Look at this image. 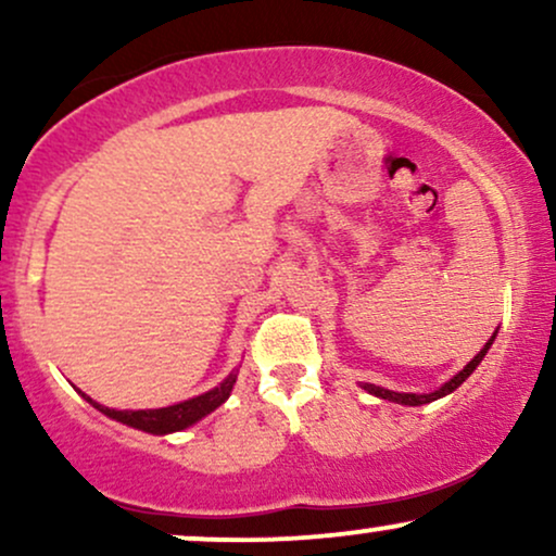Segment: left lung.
I'll list each match as a JSON object with an SVG mask.
<instances>
[{"instance_id": "left-lung-1", "label": "left lung", "mask_w": 556, "mask_h": 556, "mask_svg": "<svg viewBox=\"0 0 556 556\" xmlns=\"http://www.w3.org/2000/svg\"><path fill=\"white\" fill-rule=\"evenodd\" d=\"M494 337H496V331H494ZM494 337H491V340L483 344V350L481 353L476 355L473 361L468 363V366L463 368L460 374H455L452 376L450 381H446V384H442L437 389V392H429V394H413V392H392V389H384V387H376V384H363V389H366V392H371V394H376V397H381V400H389V402H400V405H426V402H433V400H439V397H444V394H450V392H455L457 387L463 384L465 379H468L470 374L476 371V366L478 363L483 361V355L489 353V348L491 344H494Z\"/></svg>"}]
</instances>
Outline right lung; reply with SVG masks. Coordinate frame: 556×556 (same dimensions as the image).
Segmentation results:
<instances>
[{
  "label": "right lung",
  "instance_id": "add662e5",
  "mask_svg": "<svg viewBox=\"0 0 556 556\" xmlns=\"http://www.w3.org/2000/svg\"><path fill=\"white\" fill-rule=\"evenodd\" d=\"M235 379H238V374H229L219 387L208 389V392L198 394L193 400L177 402V405H169V407H159V410H114V407H104L99 405V402H93L88 394L83 392L80 394L91 402L96 410L104 413V416H110L114 420H119V424L132 426V429L146 431V433H172V431L188 429V426H193L195 420H201L203 416H208V413L216 410V407L229 397V392H232Z\"/></svg>",
  "mask_w": 556,
  "mask_h": 556
}]
</instances>
